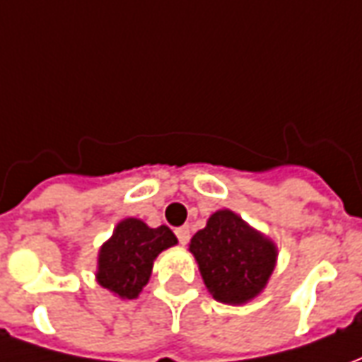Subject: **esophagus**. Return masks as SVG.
Returning <instances> with one entry per match:
<instances>
[{"instance_id":"34e87169","label":"esophagus","mask_w":362,"mask_h":362,"mask_svg":"<svg viewBox=\"0 0 362 362\" xmlns=\"http://www.w3.org/2000/svg\"><path fill=\"white\" fill-rule=\"evenodd\" d=\"M176 236H178V243L180 244H188L189 240V227L184 225V227L176 228Z\"/></svg>"}]
</instances>
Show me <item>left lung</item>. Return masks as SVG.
<instances>
[{
    "label": "left lung",
    "mask_w": 362,
    "mask_h": 362,
    "mask_svg": "<svg viewBox=\"0 0 362 362\" xmlns=\"http://www.w3.org/2000/svg\"><path fill=\"white\" fill-rule=\"evenodd\" d=\"M199 273L215 300L244 304L272 277L277 246L228 209L215 211L189 240Z\"/></svg>",
    "instance_id": "1"
}]
</instances>
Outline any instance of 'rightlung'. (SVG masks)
<instances>
[{
    "label": "right lung",
    "mask_w": 362,
    "mask_h": 362,
    "mask_svg": "<svg viewBox=\"0 0 362 362\" xmlns=\"http://www.w3.org/2000/svg\"><path fill=\"white\" fill-rule=\"evenodd\" d=\"M178 243L168 227H147L141 219L119 221L98 252V285L119 298H137L158 254Z\"/></svg>",
    "instance_id": "obj_1"
}]
</instances>
